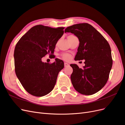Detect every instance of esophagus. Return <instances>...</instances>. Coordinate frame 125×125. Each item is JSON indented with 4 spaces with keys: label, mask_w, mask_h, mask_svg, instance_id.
Returning a JSON list of instances; mask_svg holds the SVG:
<instances>
[{
    "label": "esophagus",
    "mask_w": 125,
    "mask_h": 125,
    "mask_svg": "<svg viewBox=\"0 0 125 125\" xmlns=\"http://www.w3.org/2000/svg\"><path fill=\"white\" fill-rule=\"evenodd\" d=\"M64 66H65V67H66L69 66V65L68 63H67V62H65V63H64Z\"/></svg>",
    "instance_id": "1"
}]
</instances>
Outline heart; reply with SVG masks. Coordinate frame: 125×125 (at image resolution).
Wrapping results in <instances>:
<instances>
[{
    "instance_id": "1",
    "label": "heart",
    "mask_w": 125,
    "mask_h": 125,
    "mask_svg": "<svg viewBox=\"0 0 125 125\" xmlns=\"http://www.w3.org/2000/svg\"><path fill=\"white\" fill-rule=\"evenodd\" d=\"M62 57L63 59L67 60H69L70 58V56L69 54H64L62 55Z\"/></svg>"
}]
</instances>
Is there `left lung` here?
Here are the masks:
<instances>
[{
    "label": "left lung",
    "mask_w": 125,
    "mask_h": 125,
    "mask_svg": "<svg viewBox=\"0 0 125 125\" xmlns=\"http://www.w3.org/2000/svg\"><path fill=\"white\" fill-rule=\"evenodd\" d=\"M65 32L74 34L80 42L75 60H85L83 69L76 64L70 65L73 69L72 84L77 92L83 95L96 93L106 83L112 69L110 46L103 36L88 23L68 26Z\"/></svg>",
    "instance_id": "obj_1"
}]
</instances>
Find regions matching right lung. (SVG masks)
<instances>
[{"label":"right lung","mask_w":125,"mask_h":125,"mask_svg":"<svg viewBox=\"0 0 125 125\" xmlns=\"http://www.w3.org/2000/svg\"><path fill=\"white\" fill-rule=\"evenodd\" d=\"M65 28H52L37 25L30 29L17 43L14 49L15 72L22 85L29 93L43 96L54 89L59 71L64 67L58 58L52 63L42 58L54 54L56 44Z\"/></svg>","instance_id":"1"}]
</instances>
